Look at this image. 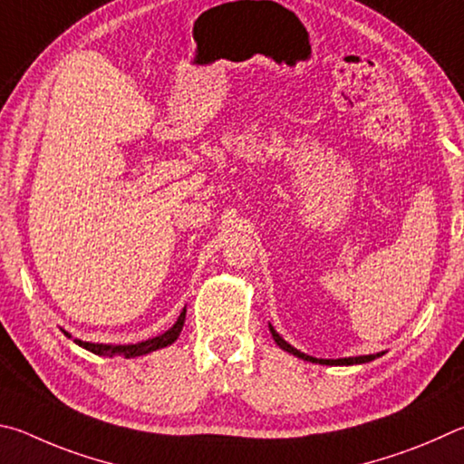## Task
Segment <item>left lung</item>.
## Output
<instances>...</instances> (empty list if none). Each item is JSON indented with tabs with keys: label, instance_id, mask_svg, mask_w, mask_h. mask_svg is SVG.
Segmentation results:
<instances>
[{
	"label": "left lung",
	"instance_id": "obj_1",
	"mask_svg": "<svg viewBox=\"0 0 464 464\" xmlns=\"http://www.w3.org/2000/svg\"><path fill=\"white\" fill-rule=\"evenodd\" d=\"M269 330H271V334H273V340H275V343H277L279 348H283V351H287L289 354L297 356V359H304V361H310V362L330 364V367H334V364H336V367H340V364H362V362H371V361L379 359V356H383V353H377V354L348 356V359H315V356H310V354H305V353H299L297 348H294L289 343H285V340H283V338L277 334V332H275V328L271 326V324H269Z\"/></svg>",
	"mask_w": 464,
	"mask_h": 464
}]
</instances>
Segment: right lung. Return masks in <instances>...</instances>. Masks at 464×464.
Returning <instances> with one entry per match:
<instances>
[{
	"label": "right lung",
	"instance_id": "obj_1",
	"mask_svg": "<svg viewBox=\"0 0 464 464\" xmlns=\"http://www.w3.org/2000/svg\"><path fill=\"white\" fill-rule=\"evenodd\" d=\"M185 312L187 310L183 307L181 315H179L177 322L167 332H162V334L154 336V338L144 340V343H136V344H95V343H83V340L75 338V344L83 346L85 351L93 353V354H100V356H126V359H136V356L149 354L152 351H159V348H165L169 344H173L175 340L179 338V334H181V330H183ZM64 336L72 338L69 332H64Z\"/></svg>",
	"mask_w": 464,
	"mask_h": 464
}]
</instances>
